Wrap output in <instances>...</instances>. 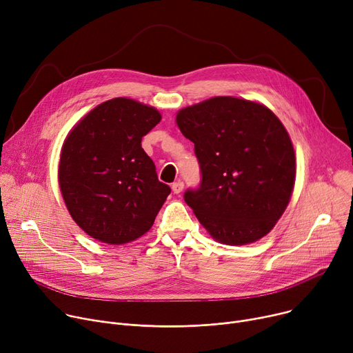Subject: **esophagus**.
<instances>
[{
  "mask_svg": "<svg viewBox=\"0 0 353 353\" xmlns=\"http://www.w3.org/2000/svg\"><path fill=\"white\" fill-rule=\"evenodd\" d=\"M182 189H183V182L182 181H176V182L172 183V192L174 194H181Z\"/></svg>",
  "mask_w": 353,
  "mask_h": 353,
  "instance_id": "obj_1",
  "label": "esophagus"
}]
</instances>
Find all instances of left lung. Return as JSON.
I'll use <instances>...</instances> for the list:
<instances>
[{"mask_svg": "<svg viewBox=\"0 0 353 353\" xmlns=\"http://www.w3.org/2000/svg\"><path fill=\"white\" fill-rule=\"evenodd\" d=\"M176 124L195 144L202 181L185 202L221 243L248 245L274 228L295 182L290 135L265 105L219 96L182 108Z\"/></svg>", "mask_w": 353, "mask_h": 353, "instance_id": "8db88e82", "label": "left lung"}]
</instances>
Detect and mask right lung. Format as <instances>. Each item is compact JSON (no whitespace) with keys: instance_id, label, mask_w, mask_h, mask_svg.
<instances>
[{"instance_id":"add662e5","label":"right lung","mask_w":353,"mask_h":353,"mask_svg":"<svg viewBox=\"0 0 353 353\" xmlns=\"http://www.w3.org/2000/svg\"><path fill=\"white\" fill-rule=\"evenodd\" d=\"M157 108L127 97L107 100L66 137L59 186L77 226L108 245L147 233L171 188L158 181L141 140L158 123Z\"/></svg>"}]
</instances>
